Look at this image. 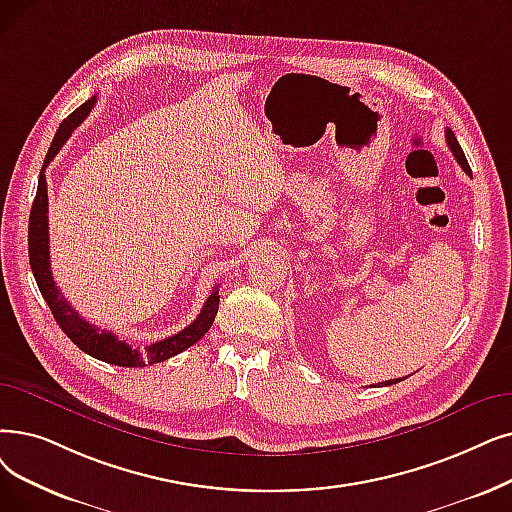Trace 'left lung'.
Returning a JSON list of instances; mask_svg holds the SVG:
<instances>
[{
  "instance_id": "left-lung-1",
  "label": "left lung",
  "mask_w": 512,
  "mask_h": 512,
  "mask_svg": "<svg viewBox=\"0 0 512 512\" xmlns=\"http://www.w3.org/2000/svg\"><path fill=\"white\" fill-rule=\"evenodd\" d=\"M446 142H448V146H450V150H452V154L456 157V161L460 163V167L471 175V167H469V161H466V157H464V152H462V148H460V144H458V140H456V136H454V131L450 129V127H446ZM399 381H404V379H393V381H385V387L387 385H395V383H399ZM376 385H381V383H376Z\"/></svg>"
}]
</instances>
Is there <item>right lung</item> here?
Listing matches in <instances>:
<instances>
[{
  "label": "right lung",
  "instance_id": "obj_1",
  "mask_svg": "<svg viewBox=\"0 0 512 512\" xmlns=\"http://www.w3.org/2000/svg\"><path fill=\"white\" fill-rule=\"evenodd\" d=\"M96 104V96L83 102L77 110L66 117L56 136L50 144V150L46 154V161H43L41 173H39V184H37V194L31 207L29 215V263L33 276L37 280L39 291L50 305L54 320L62 328V332L69 337L81 351L87 355H92L96 360H102L106 364H115V366H125V368H142V366H152L165 362L173 355L186 351L192 347L196 341H201L205 337V332L211 328L217 309H219V291H215L207 297L201 314L196 316V320L186 326L184 330L177 332L173 337H167L163 341H157L146 347H133L125 341H121L115 332L100 330L98 326L85 322L73 305L66 301L60 293V288L56 286L50 270V234H48V184H46V167L50 161L60 152L64 142L71 138V133L75 127L90 115V110Z\"/></svg>",
  "mask_w": 512,
  "mask_h": 512
}]
</instances>
